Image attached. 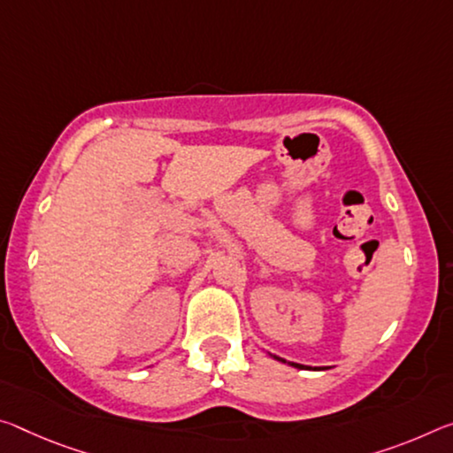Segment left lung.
I'll return each mask as SVG.
<instances>
[{
  "label": "left lung",
  "mask_w": 453,
  "mask_h": 453,
  "mask_svg": "<svg viewBox=\"0 0 453 453\" xmlns=\"http://www.w3.org/2000/svg\"><path fill=\"white\" fill-rule=\"evenodd\" d=\"M270 357H274L276 361H280V363H288V361H284V358H280V357H276V355H270ZM290 367H296V369H311V367H306V365H300V363H288ZM317 369V367H314Z\"/></svg>",
  "instance_id": "8db88e82"
}]
</instances>
